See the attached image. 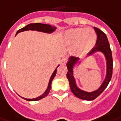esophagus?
<instances>
[{
	"mask_svg": "<svg viewBox=\"0 0 121 121\" xmlns=\"http://www.w3.org/2000/svg\"><path fill=\"white\" fill-rule=\"evenodd\" d=\"M65 62H66V60H65V59H63V60H61V65H65Z\"/></svg>",
	"mask_w": 121,
	"mask_h": 121,
	"instance_id": "34e87169",
	"label": "esophagus"
}]
</instances>
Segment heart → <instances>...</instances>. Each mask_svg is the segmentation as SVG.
Wrapping results in <instances>:
<instances>
[{
    "instance_id": "obj_1",
    "label": "heart",
    "mask_w": 121,
    "mask_h": 121,
    "mask_svg": "<svg viewBox=\"0 0 121 121\" xmlns=\"http://www.w3.org/2000/svg\"><path fill=\"white\" fill-rule=\"evenodd\" d=\"M96 33L92 28H72L63 33V42L67 47H72L74 56L81 57L88 54L96 43Z\"/></svg>"
}]
</instances>
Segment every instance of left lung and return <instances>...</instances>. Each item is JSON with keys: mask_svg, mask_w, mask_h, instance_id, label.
Segmentation results:
<instances>
[{"mask_svg": "<svg viewBox=\"0 0 121 121\" xmlns=\"http://www.w3.org/2000/svg\"><path fill=\"white\" fill-rule=\"evenodd\" d=\"M94 29L97 34V41L95 46L90 52V53L88 54V56H92L95 53L99 52L103 54L106 60V76L99 88L92 92H86L78 87L76 83V80L74 78V68L81 63L79 58L70 56L68 58V61L66 64L68 69L67 78L69 82L70 90L76 97L86 101H92L98 97L106 88L112 76L113 60L107 36L105 33H104L97 27H94Z\"/></svg>", "mask_w": 121, "mask_h": 121, "instance_id": "1", "label": "left lung"}]
</instances>
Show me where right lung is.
Instances as JSON below:
<instances>
[{
    "mask_svg": "<svg viewBox=\"0 0 121 121\" xmlns=\"http://www.w3.org/2000/svg\"><path fill=\"white\" fill-rule=\"evenodd\" d=\"M56 29V27L49 24H41V23H35V24H29L28 25H27L26 26H25L23 28L20 29L16 33V35H17L18 33H20V32H23L25 31H29V30H31V31H39V32H42V33H48V34H51V33H53L54 31H55ZM60 66V65H58V67L56 68V69L54 70V71L53 72L52 74L51 75V76L50 78V79L49 81V84L47 86V88L46 90L45 91L44 93L38 96V97H36V98H33V99H27V98H24V97H20L23 98L26 101H38L42 99L43 97H46L47 95L49 94V92L51 90V84L52 81L53 80V79L54 78V77L56 76V72H57V68Z\"/></svg>",
    "mask_w": 121,
    "mask_h": 121,
    "instance_id": "add662e5",
    "label": "right lung"
}]
</instances>
